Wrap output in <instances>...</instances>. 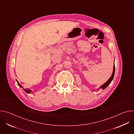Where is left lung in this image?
<instances>
[{
    "mask_svg": "<svg viewBox=\"0 0 134 134\" xmlns=\"http://www.w3.org/2000/svg\"><path fill=\"white\" fill-rule=\"evenodd\" d=\"M114 72H115V67H114V66H113V72H112V75L110 77V78L108 80L107 82H106L103 85H102V86H100V87L102 89V90H104V88H105L110 84V83L111 82V81H112L113 79V77H114Z\"/></svg>",
    "mask_w": 134,
    "mask_h": 134,
    "instance_id": "obj_1",
    "label": "left lung"
}]
</instances>
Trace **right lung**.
<instances>
[{
    "instance_id": "right-lung-1",
    "label": "right lung",
    "mask_w": 134,
    "mask_h": 134,
    "mask_svg": "<svg viewBox=\"0 0 134 134\" xmlns=\"http://www.w3.org/2000/svg\"><path fill=\"white\" fill-rule=\"evenodd\" d=\"M17 83H18V85L19 86H20V87H22V86L21 85H20V84H19V83L17 82ZM23 90H24L26 93H30L31 92V90H29V89H28V88H27V89H24V88H23Z\"/></svg>"
}]
</instances>
